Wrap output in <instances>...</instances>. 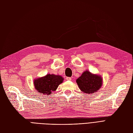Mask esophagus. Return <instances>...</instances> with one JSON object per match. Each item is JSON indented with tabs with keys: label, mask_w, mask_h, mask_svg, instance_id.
I'll list each match as a JSON object with an SVG mask.
<instances>
[{
	"label": "esophagus",
	"mask_w": 133,
	"mask_h": 133,
	"mask_svg": "<svg viewBox=\"0 0 133 133\" xmlns=\"http://www.w3.org/2000/svg\"><path fill=\"white\" fill-rule=\"evenodd\" d=\"M66 80H68V81H71L72 80V78H71L70 77H66Z\"/></svg>",
	"instance_id": "esophagus-1"
}]
</instances>
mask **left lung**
I'll use <instances>...</instances> for the list:
<instances>
[{
	"instance_id": "1",
	"label": "left lung",
	"mask_w": 133,
	"mask_h": 133,
	"mask_svg": "<svg viewBox=\"0 0 133 133\" xmlns=\"http://www.w3.org/2000/svg\"><path fill=\"white\" fill-rule=\"evenodd\" d=\"M103 79L101 76L92 74L89 71H85L76 82L79 89L86 94H90L98 91L103 85Z\"/></svg>"
}]
</instances>
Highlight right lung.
<instances>
[{"label":"right lung","instance_id":"obj_1","mask_svg":"<svg viewBox=\"0 0 133 133\" xmlns=\"http://www.w3.org/2000/svg\"><path fill=\"white\" fill-rule=\"evenodd\" d=\"M64 78L59 75L47 74L46 76L35 79L34 81L35 89L41 94L50 95L55 91L58 86L63 82Z\"/></svg>","mask_w":133,"mask_h":133}]
</instances>
